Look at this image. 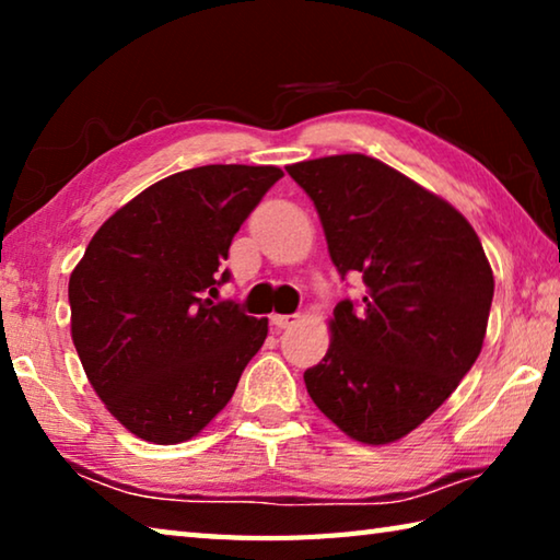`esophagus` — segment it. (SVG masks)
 I'll return each instance as SVG.
<instances>
[{"instance_id":"obj_1","label":"esophagus","mask_w":560,"mask_h":560,"mask_svg":"<svg viewBox=\"0 0 560 560\" xmlns=\"http://www.w3.org/2000/svg\"><path fill=\"white\" fill-rule=\"evenodd\" d=\"M299 320V314H273L271 316V326L277 328H289Z\"/></svg>"}]
</instances>
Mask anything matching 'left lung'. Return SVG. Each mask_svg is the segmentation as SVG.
Masks as SVG:
<instances>
[{"label": "left lung", "mask_w": 560, "mask_h": 560, "mask_svg": "<svg viewBox=\"0 0 560 560\" xmlns=\"http://www.w3.org/2000/svg\"><path fill=\"white\" fill-rule=\"evenodd\" d=\"M324 224L343 299L330 348L303 373L311 400L348 438L410 434L457 390L485 343L494 273L471 224L442 197L375 158L348 153L289 165Z\"/></svg>", "instance_id": "8db88e82"}]
</instances>
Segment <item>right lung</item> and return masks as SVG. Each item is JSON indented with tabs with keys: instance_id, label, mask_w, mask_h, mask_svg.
<instances>
[{
	"instance_id": "obj_1",
	"label": "right lung",
	"mask_w": 560,
	"mask_h": 560,
	"mask_svg": "<svg viewBox=\"0 0 560 560\" xmlns=\"http://www.w3.org/2000/svg\"><path fill=\"white\" fill-rule=\"evenodd\" d=\"M283 173L205 165L150 185L103 222L71 271V338L93 390L136 438L177 444L212 422L269 334L210 296L234 234Z\"/></svg>"
}]
</instances>
